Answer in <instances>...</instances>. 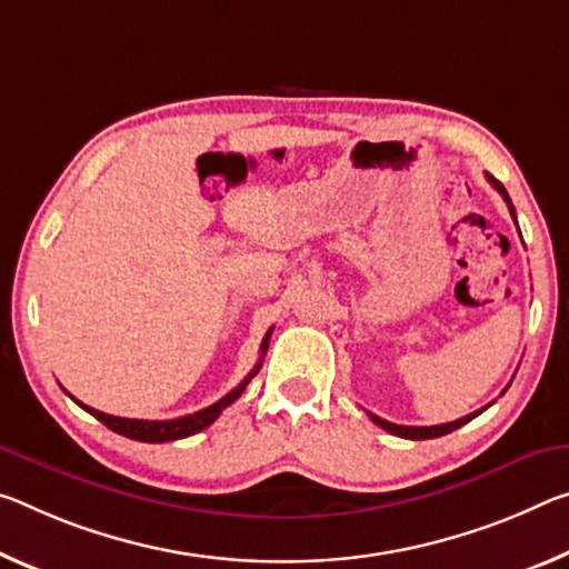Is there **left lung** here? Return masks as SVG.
<instances>
[{
	"label": "left lung",
	"mask_w": 569,
	"mask_h": 569,
	"mask_svg": "<svg viewBox=\"0 0 569 569\" xmlns=\"http://www.w3.org/2000/svg\"><path fill=\"white\" fill-rule=\"evenodd\" d=\"M486 179H489V182L493 184L496 192H499V194L503 197V202L509 204V212H511L513 222H517V212H513V204H511V200H509L507 189H503V184L499 182V179H493L491 174H486ZM486 408H489V405H486ZM486 408L476 410V412H471V415H466V418H458V420H453V422H443V426H430V428H428V426H422V428H418V426H395V422H387V420H382V418H377V415H372V412H369V418H372L375 426H380L382 430L392 432V436H398V438H408V440H428V438L448 436V432H453L456 428H461V426H466V422H471V420L476 418V415H481Z\"/></svg>",
	"instance_id": "obj_1"
}]
</instances>
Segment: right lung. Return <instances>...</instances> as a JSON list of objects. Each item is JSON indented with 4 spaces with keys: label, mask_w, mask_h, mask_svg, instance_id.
Returning <instances> with one entry per match:
<instances>
[{
    "label": "right lung",
    "mask_w": 569,
    "mask_h": 569,
    "mask_svg": "<svg viewBox=\"0 0 569 569\" xmlns=\"http://www.w3.org/2000/svg\"><path fill=\"white\" fill-rule=\"evenodd\" d=\"M270 333H273V329H268V333L263 337V345H260V359H258V365L250 369V375L236 387V390H230L228 395H224L222 400L212 402L210 408H204V410L194 412V415H184V418H174V420L116 418V415H106V412H101V410L88 408V405L78 402V400L73 398V395H70V398H73L86 412L93 415L96 420H101L108 430L119 432V436H126V438H131V440H141V443H167V440H179V438L194 436V432L210 428L212 422L218 420V415H220L224 408H228V405L236 402V400L240 398V395H242V390H246V387H248V382L252 380V377L258 375V369H260V365H263V357H266V351H268Z\"/></svg>",
    "instance_id": "right-lung-1"
}]
</instances>
